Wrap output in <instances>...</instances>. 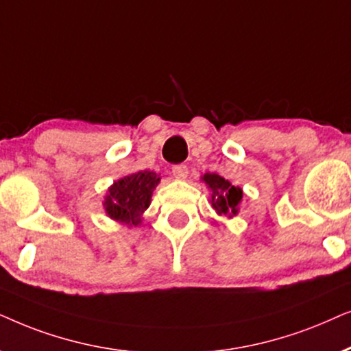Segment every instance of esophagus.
<instances>
[{
  "instance_id": "34e87169",
  "label": "esophagus",
  "mask_w": 351,
  "mask_h": 351,
  "mask_svg": "<svg viewBox=\"0 0 351 351\" xmlns=\"http://www.w3.org/2000/svg\"><path fill=\"white\" fill-rule=\"evenodd\" d=\"M171 173L176 180H186L188 178L189 171H188V167L183 165V163H180V165H175L171 168Z\"/></svg>"
}]
</instances>
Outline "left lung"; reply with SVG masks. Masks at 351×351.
<instances>
[{
  "instance_id": "left-lung-1",
  "label": "left lung",
  "mask_w": 351,
  "mask_h": 351,
  "mask_svg": "<svg viewBox=\"0 0 351 351\" xmlns=\"http://www.w3.org/2000/svg\"><path fill=\"white\" fill-rule=\"evenodd\" d=\"M202 181L212 191V207L218 215L232 218L239 212V204L242 200V189L232 186L230 181L224 180L217 173H205Z\"/></svg>"
}]
</instances>
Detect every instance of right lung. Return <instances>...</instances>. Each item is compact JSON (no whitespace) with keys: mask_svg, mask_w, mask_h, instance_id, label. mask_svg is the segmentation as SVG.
Returning <instances> with one entry per match:
<instances>
[{"mask_svg":"<svg viewBox=\"0 0 351 351\" xmlns=\"http://www.w3.org/2000/svg\"><path fill=\"white\" fill-rule=\"evenodd\" d=\"M158 183L160 176L149 170L133 173L115 181L104 199L106 213L115 221L138 226L141 224L143 213L151 204L152 193Z\"/></svg>","mask_w":351,"mask_h":351,"instance_id":"right-lung-1","label":"right lung"}]
</instances>
